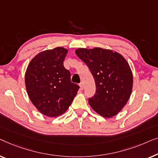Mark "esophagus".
Segmentation results:
<instances>
[{
    "label": "esophagus",
    "instance_id": "esophagus-1",
    "mask_svg": "<svg viewBox=\"0 0 158 158\" xmlns=\"http://www.w3.org/2000/svg\"><path fill=\"white\" fill-rule=\"evenodd\" d=\"M79 86H80V89H81V90L83 89H84V85H83V84H82V82H81V83L79 84Z\"/></svg>",
    "mask_w": 158,
    "mask_h": 158
}]
</instances>
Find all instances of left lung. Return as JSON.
<instances>
[{
	"label": "left lung",
	"instance_id": "1",
	"mask_svg": "<svg viewBox=\"0 0 158 158\" xmlns=\"http://www.w3.org/2000/svg\"><path fill=\"white\" fill-rule=\"evenodd\" d=\"M76 54L87 65L96 84L90 106L106 118L118 114L132 93L133 77L127 61L118 53L102 48H79Z\"/></svg>",
	"mask_w": 158,
	"mask_h": 158
}]
</instances>
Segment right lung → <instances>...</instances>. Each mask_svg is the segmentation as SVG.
<instances>
[{
	"mask_svg": "<svg viewBox=\"0 0 158 158\" xmlns=\"http://www.w3.org/2000/svg\"><path fill=\"white\" fill-rule=\"evenodd\" d=\"M68 50L62 47L37 54L25 75L26 91L37 110L48 117L59 116L68 110L79 86L71 81L70 72L64 66Z\"/></svg>",
	"mask_w": 158,
	"mask_h": 158,
	"instance_id": "1",
	"label": "right lung"
}]
</instances>
